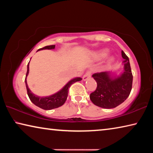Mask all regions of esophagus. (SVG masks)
I'll return each mask as SVG.
<instances>
[{
    "label": "esophagus",
    "instance_id": "obj_1",
    "mask_svg": "<svg viewBox=\"0 0 153 153\" xmlns=\"http://www.w3.org/2000/svg\"><path fill=\"white\" fill-rule=\"evenodd\" d=\"M90 76H91V72L90 71H87L86 73L84 75V76H83V80H84V81H86L87 79H88L90 78Z\"/></svg>",
    "mask_w": 153,
    "mask_h": 153
}]
</instances>
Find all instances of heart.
Returning <instances> with one entry per match:
<instances>
[{"mask_svg":"<svg viewBox=\"0 0 153 153\" xmlns=\"http://www.w3.org/2000/svg\"><path fill=\"white\" fill-rule=\"evenodd\" d=\"M109 53H110V51L108 50V48H102V49H100L99 51H97V52H95V53L93 54V56H94L95 60L100 61L107 57V56L108 55V54H109ZM113 61H114L113 57H111L108 59V61L109 62H112Z\"/></svg>","mask_w":153,"mask_h":153,"instance_id":"1","label":"heart"}]
</instances>
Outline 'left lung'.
Segmentation results:
<instances>
[{"mask_svg":"<svg viewBox=\"0 0 153 153\" xmlns=\"http://www.w3.org/2000/svg\"><path fill=\"white\" fill-rule=\"evenodd\" d=\"M124 61L123 70L120 75L111 71H104L92 75L97 83V88L90 95L95 105L104 108H113L121 105L129 97L132 86L133 76L129 58L121 51Z\"/></svg>","mask_w":153,"mask_h":153,"instance_id":"left-lung-1","label":"left lung"}]
</instances>
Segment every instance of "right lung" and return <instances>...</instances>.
<instances>
[{
    "instance_id": "obj_1",
    "label": "right lung",
    "mask_w": 153,
    "mask_h": 153,
    "mask_svg": "<svg viewBox=\"0 0 153 153\" xmlns=\"http://www.w3.org/2000/svg\"><path fill=\"white\" fill-rule=\"evenodd\" d=\"M55 45L46 46L45 47L38 49V51L41 50H45V49L51 50V49H55ZM29 64L30 62L27 64V73L25 79V86H26L27 95L28 97H29L30 100L33 103V104L36 106H37V107L42 108V109L51 110L53 109V108H58L63 105L67 100V96H68V89L69 88V87L71 86V85L76 82L81 81L82 79L81 77H74V78L71 79L70 81L67 82V84L59 90V91L55 93V94L48 96V97H38V96L36 95L32 92L27 84L26 78L27 76H28V74H29Z\"/></svg>"
}]
</instances>
